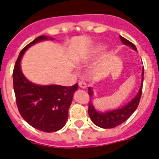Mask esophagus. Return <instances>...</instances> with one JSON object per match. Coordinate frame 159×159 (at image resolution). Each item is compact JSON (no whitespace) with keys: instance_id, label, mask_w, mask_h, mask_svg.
<instances>
[{"instance_id":"34e87169","label":"esophagus","mask_w":159,"mask_h":159,"mask_svg":"<svg viewBox=\"0 0 159 159\" xmlns=\"http://www.w3.org/2000/svg\"><path fill=\"white\" fill-rule=\"evenodd\" d=\"M78 85H79V87L81 88V89H85V88H86V84H85V81H79Z\"/></svg>"}]
</instances>
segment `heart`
I'll use <instances>...</instances> for the list:
<instances>
[{"label": "heart", "instance_id": "obj_1", "mask_svg": "<svg viewBox=\"0 0 159 159\" xmlns=\"http://www.w3.org/2000/svg\"><path fill=\"white\" fill-rule=\"evenodd\" d=\"M104 49V47L102 46V45H98V46L93 47V49H91L89 51V56H93V55L96 54V53H99L101 51H102Z\"/></svg>", "mask_w": 159, "mask_h": 159}]
</instances>
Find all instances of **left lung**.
<instances>
[{"label":"left lung","instance_id":"obj_1","mask_svg":"<svg viewBox=\"0 0 159 159\" xmlns=\"http://www.w3.org/2000/svg\"><path fill=\"white\" fill-rule=\"evenodd\" d=\"M120 39H121V42L124 45H128V46L131 47L134 50H137L136 46L132 42L128 41L127 39H125V38H124L121 36H120ZM143 75H144V68H143V73H142V76H143L142 81H143ZM88 91H89V97L92 98L93 94L92 89L89 87L88 88ZM142 91H143V85H141L139 92L135 96V98L133 100H131L129 103H127V104L124 106L123 107H121V108L117 109V110H110V111H107V112H98V111H97L94 107H93V103L91 102L90 98V101L89 102V108H88V113H89V118H90V119L92 120V121L95 125L101 128L110 129V128L118 126L120 124L123 123L124 121H126L136 110L139 104V102H140L141 96H142Z\"/></svg>","mask_w":159,"mask_h":159}]
</instances>
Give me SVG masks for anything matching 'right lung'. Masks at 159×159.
<instances>
[{
	"label": "right lung",
	"instance_id": "add662e5",
	"mask_svg": "<svg viewBox=\"0 0 159 159\" xmlns=\"http://www.w3.org/2000/svg\"><path fill=\"white\" fill-rule=\"evenodd\" d=\"M49 38L53 40L40 36L22 49L15 63L13 78L16 106L22 118L35 129L50 133L66 125L73 96L78 85H36L27 80L20 66L22 56L30 46Z\"/></svg>",
	"mask_w": 159,
	"mask_h": 159
}]
</instances>
